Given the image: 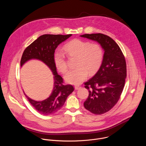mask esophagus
I'll use <instances>...</instances> for the list:
<instances>
[{
    "instance_id": "1",
    "label": "esophagus",
    "mask_w": 146,
    "mask_h": 146,
    "mask_svg": "<svg viewBox=\"0 0 146 146\" xmlns=\"http://www.w3.org/2000/svg\"><path fill=\"white\" fill-rule=\"evenodd\" d=\"M74 88H75V90H79V89L81 88V87L79 86H75Z\"/></svg>"
}]
</instances>
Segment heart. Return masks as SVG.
<instances>
[{
    "label": "heart",
    "instance_id": "obj_1",
    "mask_svg": "<svg viewBox=\"0 0 146 146\" xmlns=\"http://www.w3.org/2000/svg\"><path fill=\"white\" fill-rule=\"evenodd\" d=\"M65 53L70 57H76L74 69L68 71L65 80L70 84L78 85L87 77L94 74L100 68L103 59L102 47L97 43L90 44L87 41L74 39L66 44ZM54 62L56 69L64 73L68 68L65 54L56 51L54 54Z\"/></svg>",
    "mask_w": 146,
    "mask_h": 146
}]
</instances>
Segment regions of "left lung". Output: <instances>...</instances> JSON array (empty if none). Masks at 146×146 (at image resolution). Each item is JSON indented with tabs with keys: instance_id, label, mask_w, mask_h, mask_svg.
<instances>
[{
	"instance_id": "8db88e82",
	"label": "left lung",
	"mask_w": 146,
	"mask_h": 146,
	"mask_svg": "<svg viewBox=\"0 0 146 146\" xmlns=\"http://www.w3.org/2000/svg\"><path fill=\"white\" fill-rule=\"evenodd\" d=\"M80 36L97 41L105 51L99 70L84 83L89 92L84 108L93 114H102L111 110L120 98L127 77L125 59L118 45L107 35L93 33Z\"/></svg>"
}]
</instances>
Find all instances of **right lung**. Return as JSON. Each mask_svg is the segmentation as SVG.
I'll use <instances>...</instances> for the list:
<instances>
[{"mask_svg":"<svg viewBox=\"0 0 146 146\" xmlns=\"http://www.w3.org/2000/svg\"><path fill=\"white\" fill-rule=\"evenodd\" d=\"M72 35H41L27 47L23 52L20 62L21 66L29 60L38 59L44 63L54 75L53 90L46 99L36 101L24 93L32 106L41 114L47 115L58 111L64 105L68 96L74 91L72 85H64L63 78L58 74L54 62V54L58 46Z\"/></svg>","mask_w":146,"mask_h":146,"instance_id":"obj_1","label":"right lung"}]
</instances>
